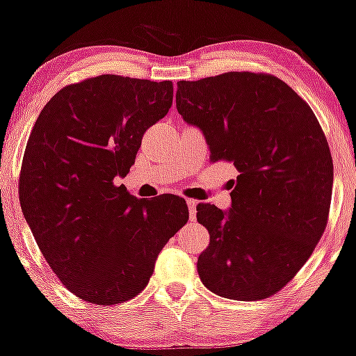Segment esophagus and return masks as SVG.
Masks as SVG:
<instances>
[{
  "mask_svg": "<svg viewBox=\"0 0 356 356\" xmlns=\"http://www.w3.org/2000/svg\"><path fill=\"white\" fill-rule=\"evenodd\" d=\"M195 206H197V201H194V199H187V207H189L191 220L195 219Z\"/></svg>",
  "mask_w": 356,
  "mask_h": 356,
  "instance_id": "34e87169",
  "label": "esophagus"
}]
</instances>
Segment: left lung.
Instances as JSON below:
<instances>
[{
	"label": "left lung",
	"instance_id": "1",
	"mask_svg": "<svg viewBox=\"0 0 356 356\" xmlns=\"http://www.w3.org/2000/svg\"><path fill=\"white\" fill-rule=\"evenodd\" d=\"M175 104L202 130L211 162H231L239 172L229 211L197 204V220L211 236L197 259L202 284L238 301L276 295L313 254L328 222L333 161L320 122L269 73L177 81Z\"/></svg>",
	"mask_w": 356,
	"mask_h": 356
}]
</instances>
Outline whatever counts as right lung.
<instances>
[{"mask_svg": "<svg viewBox=\"0 0 356 356\" xmlns=\"http://www.w3.org/2000/svg\"><path fill=\"white\" fill-rule=\"evenodd\" d=\"M172 97L169 80L100 75L61 88L36 118L19 202L47 263L80 300L108 306L136 298L189 219L182 197L142 201L113 182L129 174Z\"/></svg>", "mask_w": 356, "mask_h": 356, "instance_id": "right-lung-1", "label": "right lung"}]
</instances>
